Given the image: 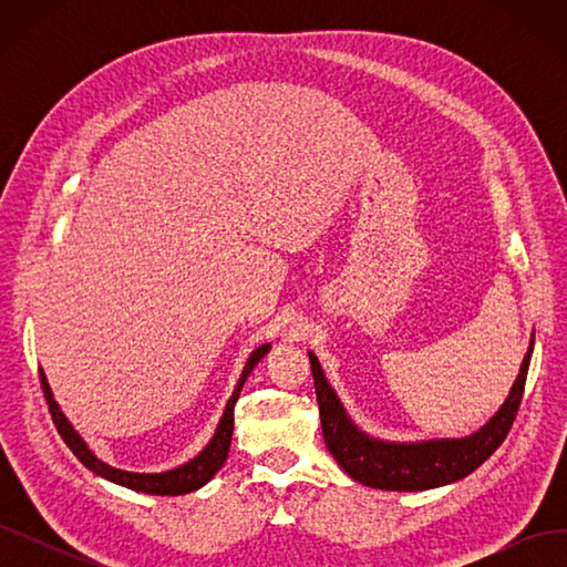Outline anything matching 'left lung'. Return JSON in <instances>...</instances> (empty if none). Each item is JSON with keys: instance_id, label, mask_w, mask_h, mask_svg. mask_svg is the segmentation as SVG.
<instances>
[{"instance_id": "8db88e82", "label": "left lung", "mask_w": 567, "mask_h": 567, "mask_svg": "<svg viewBox=\"0 0 567 567\" xmlns=\"http://www.w3.org/2000/svg\"><path fill=\"white\" fill-rule=\"evenodd\" d=\"M532 346L523 359L516 383H513L502 409L480 427L461 440H423V442H385L369 437L350 421L338 394L323 379L319 359L310 352L315 390L319 402L323 442L333 458L357 483L390 492H423L456 483L485 463L506 440L525 392Z\"/></svg>"}]
</instances>
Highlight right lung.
<instances>
[{
	"instance_id": "right-lung-1",
	"label": "right lung",
	"mask_w": 567,
	"mask_h": 567,
	"mask_svg": "<svg viewBox=\"0 0 567 567\" xmlns=\"http://www.w3.org/2000/svg\"><path fill=\"white\" fill-rule=\"evenodd\" d=\"M267 350H269V346H260V348L250 352L248 362L244 367L241 379H238V383L234 388L231 400L227 402L225 414H221L219 425H217L213 440L208 442V447H205L196 458L184 463V466L173 468V471H165V473H130V471L113 468V466H109V463L96 458L90 452L87 444H84V440L75 433V427L68 423V419L63 416V411L59 409L54 394H51V388H49V383L44 379V371L42 369H40V381H42V390H44V400L49 404V414H51V419H54V425H56L59 435L63 437V442L68 444V447H71V452L92 473L111 480V483H115V485H123L127 489H134V492L158 494V496H177V494H188V492L203 487L221 468V463L227 461L229 447H231V433H234V406H236V400H238V394H241V388H244V383L248 379V373L267 354Z\"/></svg>"
}]
</instances>
